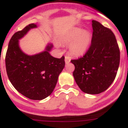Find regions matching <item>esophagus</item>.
<instances>
[{"label": "esophagus", "instance_id": "obj_1", "mask_svg": "<svg viewBox=\"0 0 128 128\" xmlns=\"http://www.w3.org/2000/svg\"><path fill=\"white\" fill-rule=\"evenodd\" d=\"M70 60H71V58L70 56H67V55L65 56V62H66V64H68L70 62Z\"/></svg>", "mask_w": 128, "mask_h": 128}]
</instances>
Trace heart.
<instances>
[{"instance_id": "1", "label": "heart", "mask_w": 128, "mask_h": 128, "mask_svg": "<svg viewBox=\"0 0 128 128\" xmlns=\"http://www.w3.org/2000/svg\"><path fill=\"white\" fill-rule=\"evenodd\" d=\"M91 34L88 30L79 28L72 29L62 39V42L70 45V53L75 56L84 55L89 48Z\"/></svg>"}]
</instances>
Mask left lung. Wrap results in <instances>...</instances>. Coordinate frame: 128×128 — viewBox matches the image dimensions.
Masks as SVG:
<instances>
[{
	"mask_svg": "<svg viewBox=\"0 0 128 128\" xmlns=\"http://www.w3.org/2000/svg\"><path fill=\"white\" fill-rule=\"evenodd\" d=\"M90 46L82 57L72 60L73 76L81 90L86 94L102 93L112 84L117 74L120 52L113 32L92 20Z\"/></svg>",
	"mask_w": 128,
	"mask_h": 128,
	"instance_id": "left-lung-1",
	"label": "left lung"
}]
</instances>
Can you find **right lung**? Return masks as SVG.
Masks as SVG:
<instances>
[{"instance_id":"obj_1","label":"right lung","mask_w":128,"mask_h":128,"mask_svg":"<svg viewBox=\"0 0 128 128\" xmlns=\"http://www.w3.org/2000/svg\"><path fill=\"white\" fill-rule=\"evenodd\" d=\"M37 27L30 24L14 34L9 42L5 64L11 84L17 91L30 100H41L52 94L59 74L65 66L64 56L56 58L49 52L52 44H48L44 52L28 56L19 47L18 40L31 28Z\"/></svg>"}]
</instances>
